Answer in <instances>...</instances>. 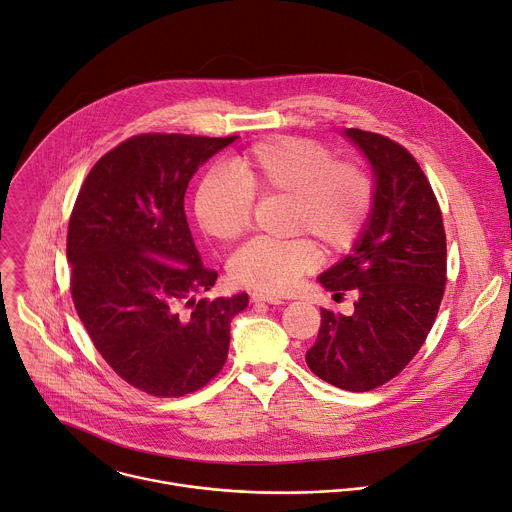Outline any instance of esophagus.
Here are the masks:
<instances>
[{
    "label": "esophagus",
    "mask_w": 512,
    "mask_h": 512,
    "mask_svg": "<svg viewBox=\"0 0 512 512\" xmlns=\"http://www.w3.org/2000/svg\"><path fill=\"white\" fill-rule=\"evenodd\" d=\"M250 301L252 303H270V305H282V303H285V299H282V297L266 295V293H252Z\"/></svg>",
    "instance_id": "obj_1"
}]
</instances>
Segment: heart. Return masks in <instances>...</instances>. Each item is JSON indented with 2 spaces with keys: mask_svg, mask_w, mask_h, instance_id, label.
Returning a JSON list of instances; mask_svg holds the SVG:
<instances>
[{
  "mask_svg": "<svg viewBox=\"0 0 512 512\" xmlns=\"http://www.w3.org/2000/svg\"><path fill=\"white\" fill-rule=\"evenodd\" d=\"M374 195L364 164L335 160L309 138L274 136L234 156L230 170L211 168L199 183L195 215L209 238L232 244L250 230L254 199H287L285 232L307 238L254 240L230 262L238 285L282 295L317 268L319 250L312 239L331 254L356 244L372 215Z\"/></svg>",
  "mask_w": 512,
  "mask_h": 512,
  "instance_id": "obj_1",
  "label": "heart"
}]
</instances>
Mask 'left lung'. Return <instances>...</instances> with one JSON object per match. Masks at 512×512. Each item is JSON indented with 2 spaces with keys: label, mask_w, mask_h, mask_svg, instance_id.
I'll use <instances>...</instances> for the list:
<instances>
[{
  "label": "left lung",
  "mask_w": 512,
  "mask_h": 512,
  "mask_svg": "<svg viewBox=\"0 0 512 512\" xmlns=\"http://www.w3.org/2000/svg\"><path fill=\"white\" fill-rule=\"evenodd\" d=\"M368 156L376 195L354 252L319 276L335 295L356 291L352 315L321 309L307 366L321 380L368 392L401 374L425 344L447 280L445 227L415 156L382 134L346 130Z\"/></svg>",
  "instance_id": "obj_1"
}]
</instances>
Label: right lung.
<instances>
[{
    "instance_id": "right-lung-1",
    "label": "right lung",
    "mask_w": 512,
    "mask_h": 512,
    "mask_svg": "<svg viewBox=\"0 0 512 512\" xmlns=\"http://www.w3.org/2000/svg\"><path fill=\"white\" fill-rule=\"evenodd\" d=\"M234 140L132 136L95 162L69 219L77 315L111 370L152 396H183L213 380L230 323L248 307L246 293L195 301L217 272L203 266L183 205L197 168Z\"/></svg>"
}]
</instances>
